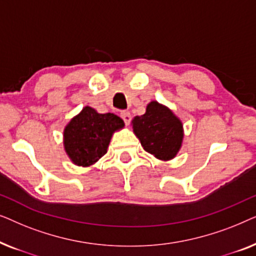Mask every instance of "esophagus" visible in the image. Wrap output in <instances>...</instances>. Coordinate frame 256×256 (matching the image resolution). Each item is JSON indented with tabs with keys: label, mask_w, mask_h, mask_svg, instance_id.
Returning <instances> with one entry per match:
<instances>
[{
	"label": "esophagus",
	"mask_w": 256,
	"mask_h": 256,
	"mask_svg": "<svg viewBox=\"0 0 256 256\" xmlns=\"http://www.w3.org/2000/svg\"><path fill=\"white\" fill-rule=\"evenodd\" d=\"M121 118H122V120L124 121L126 124H129V122H130V120H132V115L127 110L121 112Z\"/></svg>",
	"instance_id": "34e87169"
}]
</instances>
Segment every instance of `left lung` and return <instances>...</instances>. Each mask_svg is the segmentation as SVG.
Returning <instances> with one entry per match:
<instances>
[{
	"label": "left lung",
	"instance_id": "8db88e82",
	"mask_svg": "<svg viewBox=\"0 0 256 256\" xmlns=\"http://www.w3.org/2000/svg\"><path fill=\"white\" fill-rule=\"evenodd\" d=\"M132 132L146 152L160 160L176 157L184 138L183 124L170 108L152 101L146 113L132 121Z\"/></svg>",
	"mask_w": 256,
	"mask_h": 256
}]
</instances>
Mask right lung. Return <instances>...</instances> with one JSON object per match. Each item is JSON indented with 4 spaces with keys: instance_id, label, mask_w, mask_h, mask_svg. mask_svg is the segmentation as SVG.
I'll use <instances>...</instances> for the list:
<instances>
[{
    "instance_id": "obj_1",
    "label": "right lung",
    "mask_w": 256,
    "mask_h": 256,
    "mask_svg": "<svg viewBox=\"0 0 256 256\" xmlns=\"http://www.w3.org/2000/svg\"><path fill=\"white\" fill-rule=\"evenodd\" d=\"M124 127L118 115L100 114L86 106L66 124L64 149L74 166L88 168L107 152L112 136Z\"/></svg>"
}]
</instances>
